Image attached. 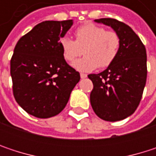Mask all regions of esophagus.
I'll use <instances>...</instances> for the list:
<instances>
[{
	"label": "esophagus",
	"mask_w": 156,
	"mask_h": 156,
	"mask_svg": "<svg viewBox=\"0 0 156 156\" xmlns=\"http://www.w3.org/2000/svg\"><path fill=\"white\" fill-rule=\"evenodd\" d=\"M87 77V74H85V73H80V78H86Z\"/></svg>",
	"instance_id": "esophagus-1"
}]
</instances>
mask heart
I'll return each mask as SVG.
<instances>
[{
  "instance_id": "obj_1",
  "label": "heart",
  "mask_w": 156,
  "mask_h": 156,
  "mask_svg": "<svg viewBox=\"0 0 156 156\" xmlns=\"http://www.w3.org/2000/svg\"><path fill=\"white\" fill-rule=\"evenodd\" d=\"M75 41L68 36L60 39L59 44L63 58L71 62L85 54V57L73 63L80 71L89 72L99 68H108L118 55L121 39L115 30H107L105 27L86 23L75 30Z\"/></svg>"
}]
</instances>
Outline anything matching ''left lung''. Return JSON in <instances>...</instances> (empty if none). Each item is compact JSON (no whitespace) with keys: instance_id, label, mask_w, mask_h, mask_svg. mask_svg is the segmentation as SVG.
Wrapping results in <instances>:
<instances>
[{"instance_id":"obj_1","label":"left lung","mask_w":156,"mask_h":156,"mask_svg":"<svg viewBox=\"0 0 156 156\" xmlns=\"http://www.w3.org/2000/svg\"><path fill=\"white\" fill-rule=\"evenodd\" d=\"M112 27L121 39L117 57L101 73L87 77L93 83L90 103L96 115L115 122L131 115L139 106L146 82V50L136 33L115 19L96 20Z\"/></svg>"}]
</instances>
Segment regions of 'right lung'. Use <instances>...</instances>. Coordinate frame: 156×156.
Returning <instances> with one entry per match:
<instances>
[{
  "label": "right lung",
  "instance_id": "add662e5",
  "mask_svg": "<svg viewBox=\"0 0 156 156\" xmlns=\"http://www.w3.org/2000/svg\"><path fill=\"white\" fill-rule=\"evenodd\" d=\"M72 20H45L17 42L11 58L12 92L28 114L48 118L66 107L80 75L63 58L60 38Z\"/></svg>",
  "mask_w": 156,
  "mask_h": 156
}]
</instances>
